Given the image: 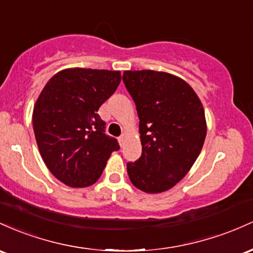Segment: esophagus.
Returning <instances> with one entry per match:
<instances>
[{
  "label": "esophagus",
  "instance_id": "obj_1",
  "mask_svg": "<svg viewBox=\"0 0 253 253\" xmlns=\"http://www.w3.org/2000/svg\"><path fill=\"white\" fill-rule=\"evenodd\" d=\"M126 134H123V135L119 136V137H118V141H119V143H121V146H123L124 142H126Z\"/></svg>",
  "mask_w": 253,
  "mask_h": 253
}]
</instances>
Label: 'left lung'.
Returning a JSON list of instances; mask_svg holds the SVG:
<instances>
[{
	"label": "left lung",
	"mask_w": 253,
	"mask_h": 253,
	"mask_svg": "<svg viewBox=\"0 0 253 253\" xmlns=\"http://www.w3.org/2000/svg\"><path fill=\"white\" fill-rule=\"evenodd\" d=\"M123 81L140 118L142 154L127 163L137 189L159 194L173 188L190 171L207 135L204 109L190 84L154 70H126Z\"/></svg>",
	"instance_id": "1"
}]
</instances>
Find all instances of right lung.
<instances>
[{"mask_svg": "<svg viewBox=\"0 0 253 253\" xmlns=\"http://www.w3.org/2000/svg\"><path fill=\"white\" fill-rule=\"evenodd\" d=\"M121 72L70 68L47 81L33 109V130L50 172L70 188H86L100 178L116 138L105 134L98 115L121 82Z\"/></svg>", "mask_w": 253, "mask_h": 253, "instance_id": "add662e5", "label": "right lung"}]
</instances>
